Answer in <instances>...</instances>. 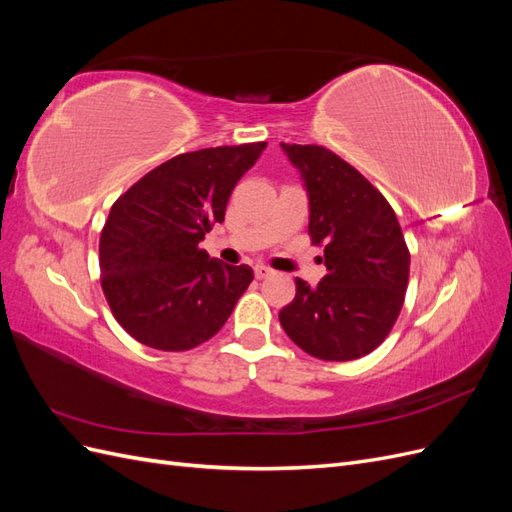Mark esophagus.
I'll use <instances>...</instances> for the list:
<instances>
[{"label": "esophagus", "instance_id": "obj_1", "mask_svg": "<svg viewBox=\"0 0 512 512\" xmlns=\"http://www.w3.org/2000/svg\"><path fill=\"white\" fill-rule=\"evenodd\" d=\"M254 273H256L258 280H265V277H269V275L273 273V269H269V267H265V265H256V267H254Z\"/></svg>", "mask_w": 512, "mask_h": 512}]
</instances>
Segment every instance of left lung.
<instances>
[{"label": "left lung", "instance_id": "1", "mask_svg": "<svg viewBox=\"0 0 512 512\" xmlns=\"http://www.w3.org/2000/svg\"><path fill=\"white\" fill-rule=\"evenodd\" d=\"M309 200V235L324 247L318 286L297 277L280 312L286 335L322 361L361 359L391 333L404 305L410 252L386 198L318 145H284Z\"/></svg>", "mask_w": 512, "mask_h": 512}]
</instances>
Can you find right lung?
<instances>
[{
  "instance_id": "obj_1",
  "label": "right lung",
  "mask_w": 512,
  "mask_h": 512,
  "mask_svg": "<svg viewBox=\"0 0 512 512\" xmlns=\"http://www.w3.org/2000/svg\"><path fill=\"white\" fill-rule=\"evenodd\" d=\"M267 143L200 149L160 164L117 198L100 237L104 297L136 342L166 352L218 333L254 280L252 267L198 243L224 222L232 188Z\"/></svg>"
}]
</instances>
